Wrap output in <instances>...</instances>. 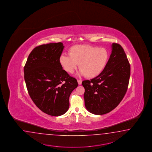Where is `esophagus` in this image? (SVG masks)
Returning <instances> with one entry per match:
<instances>
[{"instance_id": "esophagus-1", "label": "esophagus", "mask_w": 152, "mask_h": 152, "mask_svg": "<svg viewBox=\"0 0 152 152\" xmlns=\"http://www.w3.org/2000/svg\"><path fill=\"white\" fill-rule=\"evenodd\" d=\"M77 82L78 84H79V85H80L82 83V81L80 80H77Z\"/></svg>"}]
</instances>
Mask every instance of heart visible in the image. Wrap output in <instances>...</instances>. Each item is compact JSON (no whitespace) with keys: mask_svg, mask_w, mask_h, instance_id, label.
<instances>
[{"mask_svg":"<svg viewBox=\"0 0 152 152\" xmlns=\"http://www.w3.org/2000/svg\"><path fill=\"white\" fill-rule=\"evenodd\" d=\"M110 57L105 48L89 45H78L71 47L69 55L61 54L59 62L64 70L72 74L79 64L80 74L87 78H94L105 69Z\"/></svg>","mask_w":152,"mask_h":152,"instance_id":"1","label":"heart"}]
</instances>
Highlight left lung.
<instances>
[{"instance_id":"obj_1","label":"left lung","mask_w":152,"mask_h":152,"mask_svg":"<svg viewBox=\"0 0 152 152\" xmlns=\"http://www.w3.org/2000/svg\"><path fill=\"white\" fill-rule=\"evenodd\" d=\"M130 65L119 44L112 45V53L105 69L96 77L82 82L85 106L94 115L107 113L124 98L128 87Z\"/></svg>"}]
</instances>
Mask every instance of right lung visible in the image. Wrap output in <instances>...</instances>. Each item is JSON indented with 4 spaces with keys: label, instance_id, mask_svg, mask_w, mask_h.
Returning a JSON list of instances; mask_svg holds the SVG:
<instances>
[{
    "label": "right lung",
    "instance_id": "1",
    "mask_svg": "<svg viewBox=\"0 0 152 152\" xmlns=\"http://www.w3.org/2000/svg\"><path fill=\"white\" fill-rule=\"evenodd\" d=\"M61 42L34 48L24 67L28 93L38 108L47 115L59 116L69 107V97L78 86L76 78L63 69L59 58Z\"/></svg>",
    "mask_w": 152,
    "mask_h": 152
}]
</instances>
